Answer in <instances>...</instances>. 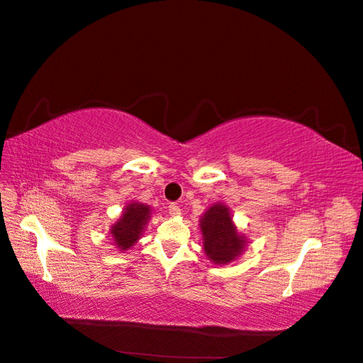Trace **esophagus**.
<instances>
[{"label":"esophagus","mask_w":363,"mask_h":363,"mask_svg":"<svg viewBox=\"0 0 363 363\" xmlns=\"http://www.w3.org/2000/svg\"><path fill=\"white\" fill-rule=\"evenodd\" d=\"M168 213L172 215V217H177V215H181V207L176 203H172L168 206Z\"/></svg>","instance_id":"obj_1"}]
</instances>
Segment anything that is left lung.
Here are the masks:
<instances>
[{"mask_svg": "<svg viewBox=\"0 0 363 363\" xmlns=\"http://www.w3.org/2000/svg\"><path fill=\"white\" fill-rule=\"evenodd\" d=\"M199 228L206 256L215 265H228L243 252L246 238L237 230L229 207L223 203L213 204L204 212Z\"/></svg>", "mask_w": 363, "mask_h": 363, "instance_id": "obj_1", "label": "left lung"}]
</instances>
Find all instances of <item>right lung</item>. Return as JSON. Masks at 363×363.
<instances>
[{
    "label": "right lung",
    "instance_id": "add662e5",
    "mask_svg": "<svg viewBox=\"0 0 363 363\" xmlns=\"http://www.w3.org/2000/svg\"><path fill=\"white\" fill-rule=\"evenodd\" d=\"M151 209L150 206L142 203H129L123 209L121 217L115 221V225L111 228V235L113 238V245L120 251L129 250L130 246L137 243L140 238L146 223L150 220Z\"/></svg>",
    "mask_w": 363,
    "mask_h": 363
}]
</instances>
